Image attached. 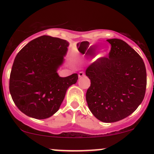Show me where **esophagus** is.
<instances>
[{
    "label": "esophagus",
    "instance_id": "esophagus-1",
    "mask_svg": "<svg viewBox=\"0 0 154 154\" xmlns=\"http://www.w3.org/2000/svg\"><path fill=\"white\" fill-rule=\"evenodd\" d=\"M83 76H85V73L83 72H79L78 73V77H82Z\"/></svg>",
    "mask_w": 154,
    "mask_h": 154
}]
</instances>
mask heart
<instances>
[{"instance_id":"heart-1","label":"heart","mask_w":154,"mask_h":154,"mask_svg":"<svg viewBox=\"0 0 154 154\" xmlns=\"http://www.w3.org/2000/svg\"><path fill=\"white\" fill-rule=\"evenodd\" d=\"M105 54H106V53L104 52V51H103V52H102L101 54H100V56H103V55H105Z\"/></svg>"}]
</instances>
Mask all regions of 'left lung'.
Listing matches in <instances>:
<instances>
[{"label":"left lung","instance_id":"obj_1","mask_svg":"<svg viewBox=\"0 0 154 154\" xmlns=\"http://www.w3.org/2000/svg\"><path fill=\"white\" fill-rule=\"evenodd\" d=\"M109 58L88 67L91 79L86 100L92 114L103 122L119 121L133 113L143 100L146 69L142 58L120 39H109Z\"/></svg>","mask_w":154,"mask_h":154}]
</instances>
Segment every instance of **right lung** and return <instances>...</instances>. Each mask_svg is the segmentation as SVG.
Instances as JSON below:
<instances>
[{"label": "right lung", "instance_id": "1", "mask_svg": "<svg viewBox=\"0 0 154 154\" xmlns=\"http://www.w3.org/2000/svg\"><path fill=\"white\" fill-rule=\"evenodd\" d=\"M69 42L43 35L28 43L16 56L10 75L9 91L18 109L29 117L44 119L59 109L77 74L61 77Z\"/></svg>", "mask_w": 154, "mask_h": 154}]
</instances>
